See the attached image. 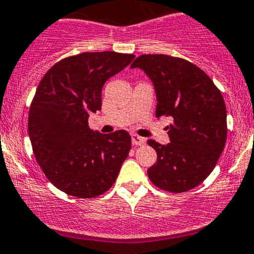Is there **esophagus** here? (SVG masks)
Listing matches in <instances>:
<instances>
[{
	"label": "esophagus",
	"instance_id": "obj_1",
	"mask_svg": "<svg viewBox=\"0 0 254 254\" xmlns=\"http://www.w3.org/2000/svg\"><path fill=\"white\" fill-rule=\"evenodd\" d=\"M131 142H132V145H135V146H142L146 143V140L143 137H141V136L134 134L131 136Z\"/></svg>",
	"mask_w": 254,
	"mask_h": 254
}]
</instances>
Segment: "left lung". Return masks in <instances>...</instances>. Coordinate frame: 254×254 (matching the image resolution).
Masks as SVG:
<instances>
[{
	"label": "left lung",
	"instance_id": "8db88e82",
	"mask_svg": "<svg viewBox=\"0 0 254 254\" xmlns=\"http://www.w3.org/2000/svg\"><path fill=\"white\" fill-rule=\"evenodd\" d=\"M153 82L156 116L172 117L167 127L170 142L147 143L157 162L147 170L162 190L185 192L213 172L226 142V107L221 92L202 69L183 58L142 55L132 62Z\"/></svg>",
	"mask_w": 254,
	"mask_h": 254
}]
</instances>
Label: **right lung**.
I'll return each instance as SVG.
<instances>
[{"mask_svg": "<svg viewBox=\"0 0 254 254\" xmlns=\"http://www.w3.org/2000/svg\"><path fill=\"white\" fill-rule=\"evenodd\" d=\"M134 58L113 51L80 53L56 63L37 86L29 137L42 172L66 194L91 198L116 183L131 137L125 130L93 131L87 120L101 111L105 82Z\"/></svg>", "mask_w": 254, "mask_h": 254, "instance_id": "right-lung-1", "label": "right lung"}]
</instances>
